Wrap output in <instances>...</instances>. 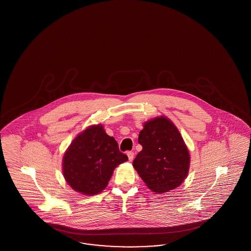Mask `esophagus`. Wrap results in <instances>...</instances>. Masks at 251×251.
Listing matches in <instances>:
<instances>
[{
	"mask_svg": "<svg viewBox=\"0 0 251 251\" xmlns=\"http://www.w3.org/2000/svg\"><path fill=\"white\" fill-rule=\"evenodd\" d=\"M127 155H128V158H129V162H131L132 160H133V157H134V153L133 152H127Z\"/></svg>",
	"mask_w": 251,
	"mask_h": 251,
	"instance_id": "esophagus-1",
	"label": "esophagus"
}]
</instances>
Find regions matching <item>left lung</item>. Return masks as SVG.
<instances>
[{"mask_svg": "<svg viewBox=\"0 0 251 251\" xmlns=\"http://www.w3.org/2000/svg\"><path fill=\"white\" fill-rule=\"evenodd\" d=\"M138 140L143 150L132 165L150 190L164 193L183 183L190 169V152L173 122L164 116L148 121Z\"/></svg>", "mask_w": 251, "mask_h": 251, "instance_id": "8db88e82", "label": "left lung"}]
</instances>
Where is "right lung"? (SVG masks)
<instances>
[{
  "mask_svg": "<svg viewBox=\"0 0 251 251\" xmlns=\"http://www.w3.org/2000/svg\"><path fill=\"white\" fill-rule=\"evenodd\" d=\"M128 160L117 141L101 124L84 129L74 139L63 155V176L72 189L84 195L105 190L115 168Z\"/></svg>",
  "mask_w": 251,
  "mask_h": 251,
  "instance_id": "1",
  "label": "right lung"
}]
</instances>
